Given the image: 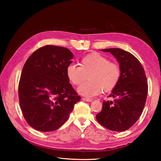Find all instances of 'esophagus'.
<instances>
[{"label": "esophagus", "mask_w": 161, "mask_h": 161, "mask_svg": "<svg viewBox=\"0 0 161 161\" xmlns=\"http://www.w3.org/2000/svg\"><path fill=\"white\" fill-rule=\"evenodd\" d=\"M82 100L85 101V102H92V99H88V98H82Z\"/></svg>", "instance_id": "esophagus-1"}]
</instances>
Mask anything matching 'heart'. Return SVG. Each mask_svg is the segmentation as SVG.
Masks as SVG:
<instances>
[{"label": "heart", "mask_w": 161, "mask_h": 161, "mask_svg": "<svg viewBox=\"0 0 161 161\" xmlns=\"http://www.w3.org/2000/svg\"><path fill=\"white\" fill-rule=\"evenodd\" d=\"M68 80L78 86L86 80L77 89L78 93L86 97H93L103 90L111 91L118 84L121 70L117 64L111 62L99 53H93L84 56L80 61V67L69 64L66 69Z\"/></svg>", "instance_id": "b5f03b06"}]
</instances>
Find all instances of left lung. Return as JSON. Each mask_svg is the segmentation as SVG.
<instances>
[{
  "mask_svg": "<svg viewBox=\"0 0 161 161\" xmlns=\"http://www.w3.org/2000/svg\"><path fill=\"white\" fill-rule=\"evenodd\" d=\"M110 53L119 64L121 76L109 97L115 100L103 102L102 109L97 114V121L114 131L129 129L143 112L148 94L145 72L138 59L131 53L119 48L101 50Z\"/></svg>",
  "mask_w": 161,
  "mask_h": 161,
  "instance_id": "1",
  "label": "left lung"
}]
</instances>
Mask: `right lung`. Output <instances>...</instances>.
I'll return each instance as SVG.
<instances>
[{"label":"right lung","mask_w":161,"mask_h":161,"mask_svg":"<svg viewBox=\"0 0 161 161\" xmlns=\"http://www.w3.org/2000/svg\"><path fill=\"white\" fill-rule=\"evenodd\" d=\"M73 57L66 47L46 45L24 64L18 85L20 106L26 121L37 130L58 129L81 99L66 75Z\"/></svg>","instance_id":"right-lung-1"}]
</instances>
